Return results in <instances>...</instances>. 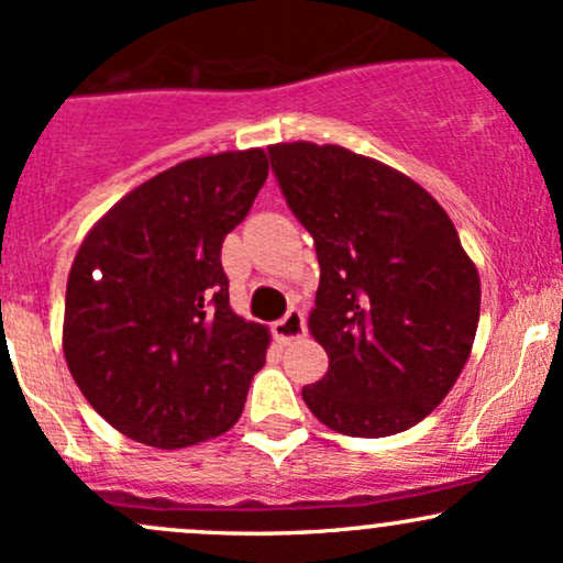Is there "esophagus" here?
<instances>
[{
  "label": "esophagus",
  "instance_id": "obj_1",
  "mask_svg": "<svg viewBox=\"0 0 563 563\" xmlns=\"http://www.w3.org/2000/svg\"><path fill=\"white\" fill-rule=\"evenodd\" d=\"M272 333H275L277 342H294V339L305 336V314L299 310H288L280 320L272 323Z\"/></svg>",
  "mask_w": 563,
  "mask_h": 563
}]
</instances>
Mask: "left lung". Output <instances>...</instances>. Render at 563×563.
<instances>
[{"label": "left lung", "mask_w": 563, "mask_h": 563, "mask_svg": "<svg viewBox=\"0 0 563 563\" xmlns=\"http://www.w3.org/2000/svg\"><path fill=\"white\" fill-rule=\"evenodd\" d=\"M269 163L320 264L310 331L329 372L301 398L352 438L413 428L478 329L481 280L452 219L409 176L342 146L275 144Z\"/></svg>", "instance_id": "left-lung-1"}]
</instances>
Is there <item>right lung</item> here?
<instances>
[{
  "instance_id": "1",
  "label": "right lung",
  "mask_w": 563,
  "mask_h": 563,
  "mask_svg": "<svg viewBox=\"0 0 563 563\" xmlns=\"http://www.w3.org/2000/svg\"><path fill=\"white\" fill-rule=\"evenodd\" d=\"M262 150L195 157L122 197L66 283L64 352L122 435L184 449L230 430L269 333L230 307L221 243L267 181Z\"/></svg>"
}]
</instances>
